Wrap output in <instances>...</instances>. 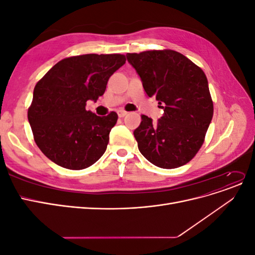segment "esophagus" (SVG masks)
I'll list each match as a JSON object with an SVG mask.
<instances>
[{"mask_svg": "<svg viewBox=\"0 0 255 255\" xmlns=\"http://www.w3.org/2000/svg\"><path fill=\"white\" fill-rule=\"evenodd\" d=\"M117 114H118V116H119V118H123L125 117V116L128 114L126 111H122V110H119L118 112H117Z\"/></svg>", "mask_w": 255, "mask_h": 255, "instance_id": "1", "label": "esophagus"}]
</instances>
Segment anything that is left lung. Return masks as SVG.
I'll return each instance as SVG.
<instances>
[{"label": "left lung", "instance_id": "1", "mask_svg": "<svg viewBox=\"0 0 255 255\" xmlns=\"http://www.w3.org/2000/svg\"><path fill=\"white\" fill-rule=\"evenodd\" d=\"M144 91L155 97L164 116L155 125L141 116L134 136L142 155L159 168L173 169L194 158L204 142L214 106L202 69L172 50L128 53Z\"/></svg>", "mask_w": 255, "mask_h": 255}]
</instances>
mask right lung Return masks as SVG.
Instances as JSON below:
<instances>
[{
	"instance_id": "1",
	"label": "right lung",
	"mask_w": 255,
	"mask_h": 255,
	"mask_svg": "<svg viewBox=\"0 0 255 255\" xmlns=\"http://www.w3.org/2000/svg\"><path fill=\"white\" fill-rule=\"evenodd\" d=\"M126 60L121 54L68 57L36 84L27 118L36 144L53 163L81 170L103 155L118 115L100 117L85 106L103 96L110 78Z\"/></svg>"
}]
</instances>
